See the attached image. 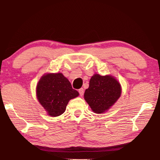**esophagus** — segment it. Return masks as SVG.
<instances>
[{
	"mask_svg": "<svg viewBox=\"0 0 160 160\" xmlns=\"http://www.w3.org/2000/svg\"><path fill=\"white\" fill-rule=\"evenodd\" d=\"M78 92H79L80 96H82L84 94V89L83 88H80Z\"/></svg>",
	"mask_w": 160,
	"mask_h": 160,
	"instance_id": "esophagus-1",
	"label": "esophagus"
}]
</instances>
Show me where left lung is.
Listing matches in <instances>:
<instances>
[{
    "label": "left lung",
    "instance_id": "left-lung-1",
    "mask_svg": "<svg viewBox=\"0 0 160 160\" xmlns=\"http://www.w3.org/2000/svg\"><path fill=\"white\" fill-rule=\"evenodd\" d=\"M121 92L120 84L114 78L95 74L91 78L84 97L94 112L102 113L117 101Z\"/></svg>",
    "mask_w": 160,
    "mask_h": 160
}]
</instances>
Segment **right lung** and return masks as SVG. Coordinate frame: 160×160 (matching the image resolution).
I'll return each instance as SVG.
<instances>
[{"mask_svg":"<svg viewBox=\"0 0 160 160\" xmlns=\"http://www.w3.org/2000/svg\"><path fill=\"white\" fill-rule=\"evenodd\" d=\"M79 95L62 73L42 76L37 86V97L40 104L51 116L64 113L69 100Z\"/></svg>","mask_w":160,"mask_h":160,"instance_id":"right-lung-1","label":"right lung"}]
</instances>
